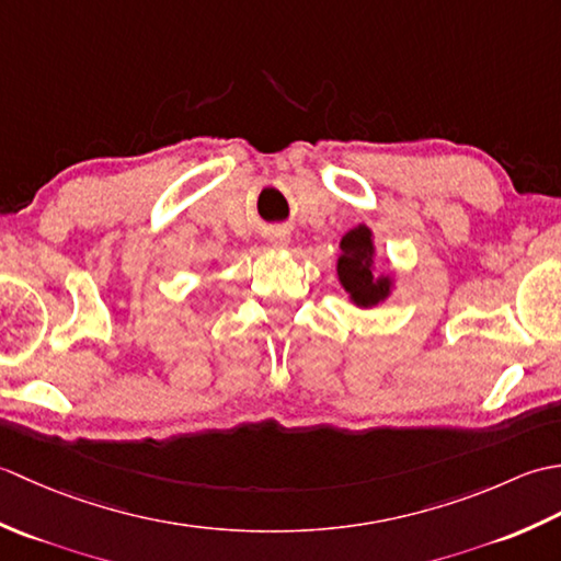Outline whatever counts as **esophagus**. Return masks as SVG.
Segmentation results:
<instances>
[{
	"label": "esophagus",
	"instance_id": "34e87169",
	"mask_svg": "<svg viewBox=\"0 0 561 561\" xmlns=\"http://www.w3.org/2000/svg\"><path fill=\"white\" fill-rule=\"evenodd\" d=\"M267 238H270V243L274 245V248H284L289 243V231H284V229H272L270 233H267Z\"/></svg>",
	"mask_w": 561,
	"mask_h": 561
}]
</instances>
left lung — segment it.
I'll use <instances>...</instances> for the list:
<instances>
[{
	"mask_svg": "<svg viewBox=\"0 0 561 561\" xmlns=\"http://www.w3.org/2000/svg\"><path fill=\"white\" fill-rule=\"evenodd\" d=\"M337 279L356 308H376L396 291V272H378L374 231L366 224L354 226L340 241Z\"/></svg>",
	"mask_w": 561,
	"mask_h": 561,
	"instance_id": "1",
	"label": "left lung"
}]
</instances>
